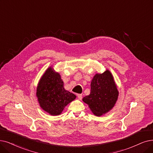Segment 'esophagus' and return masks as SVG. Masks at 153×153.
Returning a JSON list of instances; mask_svg holds the SVG:
<instances>
[{"label":"esophagus","mask_w":153,"mask_h":153,"mask_svg":"<svg viewBox=\"0 0 153 153\" xmlns=\"http://www.w3.org/2000/svg\"><path fill=\"white\" fill-rule=\"evenodd\" d=\"M76 95H77V97H78V98L80 100H81L82 99V94H76Z\"/></svg>","instance_id":"1"}]
</instances>
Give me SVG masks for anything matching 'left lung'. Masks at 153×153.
<instances>
[{
  "mask_svg": "<svg viewBox=\"0 0 153 153\" xmlns=\"http://www.w3.org/2000/svg\"><path fill=\"white\" fill-rule=\"evenodd\" d=\"M90 94L83 98L91 112L100 116L108 112L117 100L119 92L112 74L108 70L96 74L91 82Z\"/></svg>",
  "mask_w": 153,
  "mask_h": 153,
  "instance_id": "1",
  "label": "left lung"
}]
</instances>
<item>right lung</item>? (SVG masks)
<instances>
[{
	"label": "right lung",
	"mask_w": 153,
	"mask_h": 153,
	"mask_svg": "<svg viewBox=\"0 0 153 153\" xmlns=\"http://www.w3.org/2000/svg\"><path fill=\"white\" fill-rule=\"evenodd\" d=\"M41 107L52 115H59L65 107L76 98V95L64 88L59 73L49 68L42 75L37 88Z\"/></svg>",
	"instance_id": "1"
}]
</instances>
